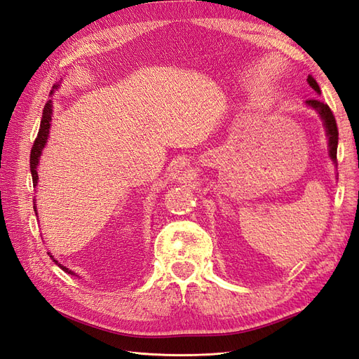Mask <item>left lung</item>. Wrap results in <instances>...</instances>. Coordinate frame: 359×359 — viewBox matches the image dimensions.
Returning a JSON list of instances; mask_svg holds the SVG:
<instances>
[{"mask_svg":"<svg viewBox=\"0 0 359 359\" xmlns=\"http://www.w3.org/2000/svg\"><path fill=\"white\" fill-rule=\"evenodd\" d=\"M307 83L313 88L318 94H320L319 85L316 83V80L309 76L307 77ZM306 104L309 107L315 109L320 119L323 121V126L327 130V135H328V147H330V156L332 159L334 164H337V144H339V130H337V123H335V118L331 111V109L328 107V104H323L322 101L316 100V98H310L306 101Z\"/></svg>","mask_w":359,"mask_h":359,"instance_id":"1","label":"left lung"}]
</instances>
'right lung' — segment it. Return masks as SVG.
<instances>
[{
	"label": "right lung",
	"instance_id": "obj_1",
	"mask_svg": "<svg viewBox=\"0 0 359 359\" xmlns=\"http://www.w3.org/2000/svg\"><path fill=\"white\" fill-rule=\"evenodd\" d=\"M53 88H57V86H53ZM50 94H53V90H50ZM50 121H52V100H49L48 102H46L44 106V110H43V118H41V123H40V130H39V134H37V138L36 142H34L32 144V149H31V156H29V167H31V175H32V183L34 187H36L37 182H39V175H37V165H39V161H40V156H41V152L43 149L46 146V143H48V137H49V130H50ZM34 212H36L37 215V210H36V205H34ZM53 259V257H52ZM60 267L68 273V274H73L74 273L72 270H68L67 267H64L62 264L57 262L56 259H53Z\"/></svg>",
	"mask_w": 359,
	"mask_h": 359
}]
</instances>
